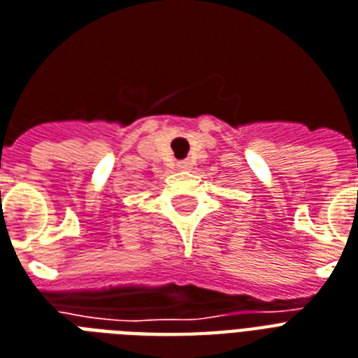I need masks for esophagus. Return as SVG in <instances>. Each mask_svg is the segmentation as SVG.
<instances>
[{
	"instance_id": "34e87169",
	"label": "esophagus",
	"mask_w": 358,
	"mask_h": 358,
	"mask_svg": "<svg viewBox=\"0 0 358 358\" xmlns=\"http://www.w3.org/2000/svg\"><path fill=\"white\" fill-rule=\"evenodd\" d=\"M193 167V163L189 159H184V161H178V169L180 171H191Z\"/></svg>"
}]
</instances>
